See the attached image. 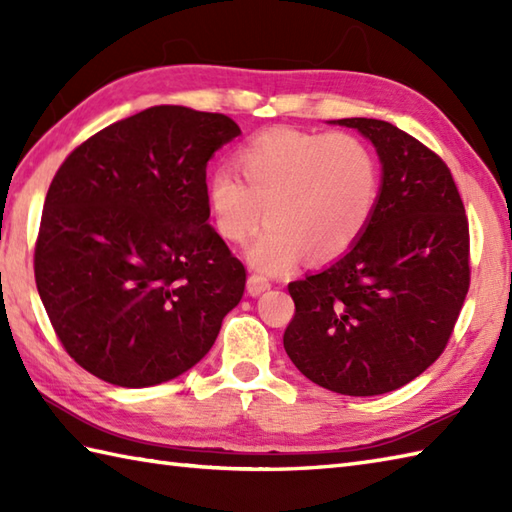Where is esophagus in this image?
<instances>
[{
    "label": "esophagus",
    "instance_id": "esophagus-1",
    "mask_svg": "<svg viewBox=\"0 0 512 512\" xmlns=\"http://www.w3.org/2000/svg\"><path fill=\"white\" fill-rule=\"evenodd\" d=\"M246 288H248V292L253 297H257V295H262V292H266L268 288H270V281L264 277V275H257V273H253L248 277V284H246Z\"/></svg>",
    "mask_w": 512,
    "mask_h": 512
}]
</instances>
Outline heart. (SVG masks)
Here are the masks:
<instances>
[{"label":"heart","instance_id":"heart-1","mask_svg":"<svg viewBox=\"0 0 512 512\" xmlns=\"http://www.w3.org/2000/svg\"><path fill=\"white\" fill-rule=\"evenodd\" d=\"M235 171L220 169L206 182L217 235L244 244L248 262L279 273L308 253L328 262L350 250L376 213L383 173L372 145L347 132H259L233 154Z\"/></svg>","mask_w":512,"mask_h":512}]
</instances>
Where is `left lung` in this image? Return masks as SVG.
I'll return each mask as SVG.
<instances>
[{"mask_svg": "<svg viewBox=\"0 0 512 512\" xmlns=\"http://www.w3.org/2000/svg\"><path fill=\"white\" fill-rule=\"evenodd\" d=\"M383 162L361 239L317 275L290 281L284 347L299 372L345 396H378L420 376L447 347L471 284L469 220L444 160L376 118H341Z\"/></svg>", "mask_w": 512, "mask_h": 512, "instance_id": "8db88e82", "label": "left lung"}]
</instances>
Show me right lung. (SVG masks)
<instances>
[{
    "label": "right lung",
    "instance_id": "obj_1",
    "mask_svg": "<svg viewBox=\"0 0 512 512\" xmlns=\"http://www.w3.org/2000/svg\"><path fill=\"white\" fill-rule=\"evenodd\" d=\"M239 127L156 105L90 136L43 202L35 281L63 350L96 378L149 387L211 350L246 268L209 224L206 162Z\"/></svg>",
    "mask_w": 512,
    "mask_h": 512
}]
</instances>
